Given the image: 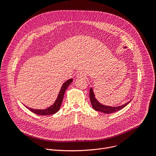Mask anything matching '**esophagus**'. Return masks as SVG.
Instances as JSON below:
<instances>
[{
  "mask_svg": "<svg viewBox=\"0 0 156 156\" xmlns=\"http://www.w3.org/2000/svg\"><path fill=\"white\" fill-rule=\"evenodd\" d=\"M77 78H79V79H86V76L83 73H79L78 75H77Z\"/></svg>",
  "mask_w": 156,
  "mask_h": 156,
  "instance_id": "1",
  "label": "esophagus"
}]
</instances>
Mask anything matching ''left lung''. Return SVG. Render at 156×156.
<instances>
[{"mask_svg": "<svg viewBox=\"0 0 156 156\" xmlns=\"http://www.w3.org/2000/svg\"><path fill=\"white\" fill-rule=\"evenodd\" d=\"M90 101L92 104V107L93 108L96 110L99 111V112H103L104 114H111V113H114L117 111H119L123 108H124L126 105H128L130 101L128 102L125 104L122 105V106H119V107H110V106H107V105H104L100 104L95 98V95L94 94L93 89H90Z\"/></svg>", "mask_w": 156, "mask_h": 156, "instance_id": "8db88e82", "label": "left lung"}]
</instances>
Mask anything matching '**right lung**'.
I'll list each match as a JSON object with an SVG mask.
<instances>
[{
	"label": "right lung",
	"mask_w": 156,
	"mask_h": 156,
	"mask_svg": "<svg viewBox=\"0 0 156 156\" xmlns=\"http://www.w3.org/2000/svg\"><path fill=\"white\" fill-rule=\"evenodd\" d=\"M72 81H73V79H70L63 84L55 102L54 103L53 105H52L48 108H46L45 110H38V109H33L31 108H28L27 107H26L27 108H28L33 113H34L37 115H52V114H54L57 112L59 110L61 104L62 103V101H63V96H64L65 90L67 89L69 86L72 83Z\"/></svg>",
	"instance_id": "add662e5"
}]
</instances>
